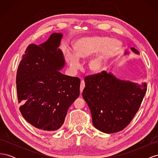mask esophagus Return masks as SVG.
<instances>
[{"instance_id": "34e87169", "label": "esophagus", "mask_w": 158, "mask_h": 158, "mask_svg": "<svg viewBox=\"0 0 158 158\" xmlns=\"http://www.w3.org/2000/svg\"><path fill=\"white\" fill-rule=\"evenodd\" d=\"M84 87H85L84 80H81V83H80V93H82Z\"/></svg>"}]
</instances>
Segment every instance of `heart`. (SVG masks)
I'll return each mask as SVG.
<instances>
[{"mask_svg": "<svg viewBox=\"0 0 158 158\" xmlns=\"http://www.w3.org/2000/svg\"><path fill=\"white\" fill-rule=\"evenodd\" d=\"M120 44L107 37H84L76 40L73 44L74 52L66 49L64 55L70 68L77 70L80 67V59L93 56L88 63V67L93 73L101 71L107 60L120 48Z\"/></svg>", "mask_w": 158, "mask_h": 158, "instance_id": "b5f03b06", "label": "heart"}]
</instances>
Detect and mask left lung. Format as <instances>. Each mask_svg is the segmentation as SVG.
Segmentation results:
<instances>
[{"instance_id": "8db88e82", "label": "left lung", "mask_w": 158, "mask_h": 158, "mask_svg": "<svg viewBox=\"0 0 158 158\" xmlns=\"http://www.w3.org/2000/svg\"><path fill=\"white\" fill-rule=\"evenodd\" d=\"M131 50L139 53L133 47ZM84 81L82 96L92 113L93 125L107 134L127 127L139 109L147 90L146 84L139 85L118 80L106 71L85 76Z\"/></svg>"}]
</instances>
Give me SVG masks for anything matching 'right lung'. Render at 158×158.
<instances>
[{
	"instance_id": "add662e5",
	"label": "right lung",
	"mask_w": 158,
	"mask_h": 158,
	"mask_svg": "<svg viewBox=\"0 0 158 158\" xmlns=\"http://www.w3.org/2000/svg\"><path fill=\"white\" fill-rule=\"evenodd\" d=\"M62 37L54 33L44 44L28 45L17 70L19 109L27 122L41 131L58 130L80 95V78L59 71L64 65L58 49Z\"/></svg>"
}]
</instances>
